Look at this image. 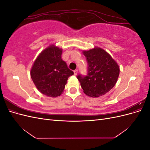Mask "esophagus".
Listing matches in <instances>:
<instances>
[{
    "label": "esophagus",
    "mask_w": 150,
    "mask_h": 150,
    "mask_svg": "<svg viewBox=\"0 0 150 150\" xmlns=\"http://www.w3.org/2000/svg\"><path fill=\"white\" fill-rule=\"evenodd\" d=\"M78 71L77 70V69L74 70V75H77V74H78Z\"/></svg>",
    "instance_id": "34e87169"
}]
</instances>
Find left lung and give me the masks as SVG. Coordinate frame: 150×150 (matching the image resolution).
Listing matches in <instances>:
<instances>
[{
  "mask_svg": "<svg viewBox=\"0 0 150 150\" xmlns=\"http://www.w3.org/2000/svg\"><path fill=\"white\" fill-rule=\"evenodd\" d=\"M88 63V75H78L83 92L91 98L103 96L115 86L120 74V66L105 50L95 46L83 51Z\"/></svg>",
  "mask_w": 150,
  "mask_h": 150,
  "instance_id": "obj_1",
  "label": "left lung"
}]
</instances>
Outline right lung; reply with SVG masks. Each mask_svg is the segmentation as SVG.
<instances>
[{
	"label": "right lung",
	"mask_w": 150,
	"mask_h": 150,
	"mask_svg": "<svg viewBox=\"0 0 150 150\" xmlns=\"http://www.w3.org/2000/svg\"><path fill=\"white\" fill-rule=\"evenodd\" d=\"M62 48L51 44L41 51L30 71L31 78L39 92L51 98L63 93L68 78L74 72L62 59Z\"/></svg>",
	"instance_id": "obj_1"
}]
</instances>
